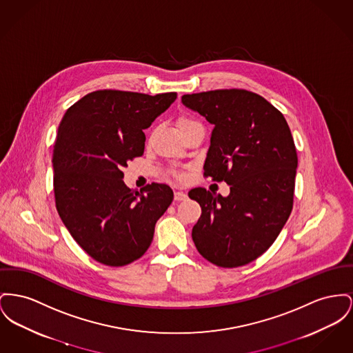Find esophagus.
Listing matches in <instances>:
<instances>
[{
    "label": "esophagus",
    "mask_w": 353,
    "mask_h": 353,
    "mask_svg": "<svg viewBox=\"0 0 353 353\" xmlns=\"http://www.w3.org/2000/svg\"><path fill=\"white\" fill-rule=\"evenodd\" d=\"M187 193H184V192H174L176 201H184V200H187Z\"/></svg>",
    "instance_id": "obj_1"
}]
</instances>
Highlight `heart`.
<instances>
[{
    "label": "heart",
    "mask_w": 353,
    "mask_h": 353,
    "mask_svg": "<svg viewBox=\"0 0 353 353\" xmlns=\"http://www.w3.org/2000/svg\"><path fill=\"white\" fill-rule=\"evenodd\" d=\"M197 124H199V123H196L194 120H192V119H189V117H185V116L180 117V119H179V121H177V125H179L180 132H183V130H185L188 128H190V126ZM176 177H177L179 180H184V179H185V176H184V174H177Z\"/></svg>",
    "instance_id": "1"
}]
</instances>
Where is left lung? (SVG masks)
Here are the masks:
<instances>
[{"instance_id": "left-lung-1", "label": "left lung", "mask_w": 353, "mask_h": 353, "mask_svg": "<svg viewBox=\"0 0 353 353\" xmlns=\"http://www.w3.org/2000/svg\"><path fill=\"white\" fill-rule=\"evenodd\" d=\"M181 103L214 125L204 176L230 187L227 197L189 190L201 207L193 243L217 267L245 265L270 248L292 212L297 153L290 126L264 97L244 89L184 94Z\"/></svg>"}]
</instances>
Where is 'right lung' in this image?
Wrapping results in <instances>:
<instances>
[{"label": "right lung", "instance_id": "obj_1", "mask_svg": "<svg viewBox=\"0 0 353 353\" xmlns=\"http://www.w3.org/2000/svg\"><path fill=\"white\" fill-rule=\"evenodd\" d=\"M176 99L174 92L96 90L63 114L52 159L56 208L76 243L101 264L123 267L140 259L172 204L165 184L129 189L123 168L143 156L144 129Z\"/></svg>", "mask_w": 353, "mask_h": 353}]
</instances>
